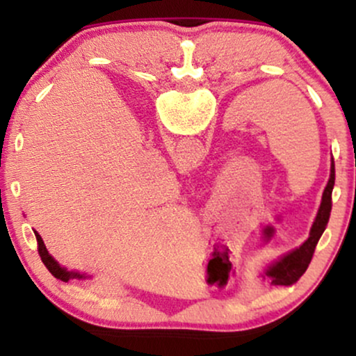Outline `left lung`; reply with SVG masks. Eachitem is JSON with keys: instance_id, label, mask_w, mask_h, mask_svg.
I'll list each match as a JSON object with an SVG mask.
<instances>
[{"instance_id": "left-lung-1", "label": "left lung", "mask_w": 356, "mask_h": 356, "mask_svg": "<svg viewBox=\"0 0 356 356\" xmlns=\"http://www.w3.org/2000/svg\"><path fill=\"white\" fill-rule=\"evenodd\" d=\"M333 186H334V162L333 157L330 155V179L328 184H326L325 191H323V197H321V204L320 209H318L316 219H314L312 232H309V238L305 241L303 244V257L305 261H308L312 254L314 252V248H316L318 241H320L321 234L326 229V224H328L330 219V212H332V192H333Z\"/></svg>"}]
</instances>
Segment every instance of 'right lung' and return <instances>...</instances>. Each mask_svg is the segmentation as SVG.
I'll list each match as a JSON object with an SVG mask.
<instances>
[{"label":"right lung","mask_w":356,"mask_h":356,"mask_svg":"<svg viewBox=\"0 0 356 356\" xmlns=\"http://www.w3.org/2000/svg\"><path fill=\"white\" fill-rule=\"evenodd\" d=\"M38 241H40V238H38ZM44 249H47V248H44ZM58 273L61 275V277H63V280H70V277H83L81 275H79V273H67V271H63L61 268H58Z\"/></svg>","instance_id":"obj_1"}]
</instances>
